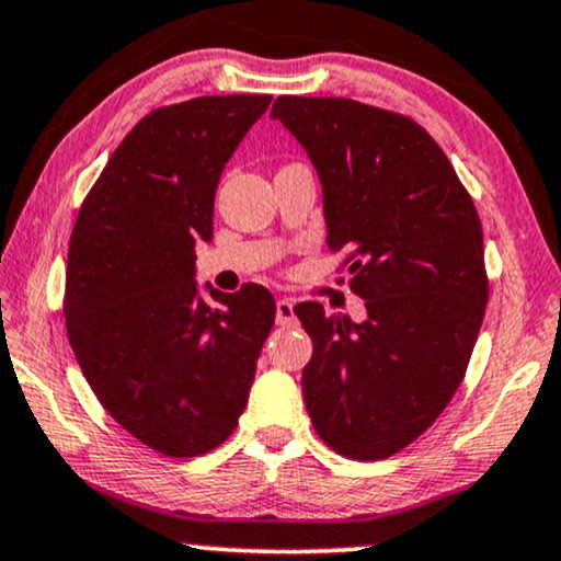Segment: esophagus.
Wrapping results in <instances>:
<instances>
[{
  "instance_id": "1",
  "label": "esophagus",
  "mask_w": 561,
  "mask_h": 561,
  "mask_svg": "<svg viewBox=\"0 0 561 561\" xmlns=\"http://www.w3.org/2000/svg\"><path fill=\"white\" fill-rule=\"evenodd\" d=\"M295 318V305L293 300H279L276 302V323L279 325H293Z\"/></svg>"
}]
</instances>
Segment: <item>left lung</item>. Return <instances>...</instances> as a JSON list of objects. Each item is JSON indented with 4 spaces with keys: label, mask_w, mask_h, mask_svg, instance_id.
I'll list each match as a JSON object with an SVG mask.
<instances>
[{
    "label": "left lung",
    "mask_w": 561,
    "mask_h": 561,
    "mask_svg": "<svg viewBox=\"0 0 561 561\" xmlns=\"http://www.w3.org/2000/svg\"><path fill=\"white\" fill-rule=\"evenodd\" d=\"M323 188L325 243L344 251L367 318L295 308L313 339L302 396L339 456L382 460L414 443L458 391L489 282L469 191L437 141L350 98H276Z\"/></svg>",
    "instance_id": "8db88e82"
}]
</instances>
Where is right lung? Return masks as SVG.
Wrapping results in <instances>:
<instances>
[{
  "instance_id": "add662e5",
  "label": "right lung",
  "mask_w": 561,
  "mask_h": 561,
  "mask_svg": "<svg viewBox=\"0 0 561 561\" xmlns=\"http://www.w3.org/2000/svg\"><path fill=\"white\" fill-rule=\"evenodd\" d=\"M272 95H204L152 111L84 198L67 259L69 344L122 427L170 458L215 450L248 403L274 297L261 285L198 295L225 162Z\"/></svg>"
}]
</instances>
